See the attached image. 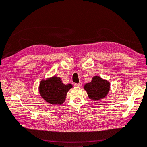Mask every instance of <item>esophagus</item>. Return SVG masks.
<instances>
[{
    "label": "esophagus",
    "mask_w": 147,
    "mask_h": 147,
    "mask_svg": "<svg viewBox=\"0 0 147 147\" xmlns=\"http://www.w3.org/2000/svg\"><path fill=\"white\" fill-rule=\"evenodd\" d=\"M81 85H82V83H81V82L79 83H75V86H78V87H80V86H81Z\"/></svg>",
    "instance_id": "1"
}]
</instances>
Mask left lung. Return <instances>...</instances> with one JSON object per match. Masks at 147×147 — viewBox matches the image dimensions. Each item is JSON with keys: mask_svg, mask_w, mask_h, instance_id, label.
<instances>
[{"mask_svg": "<svg viewBox=\"0 0 147 147\" xmlns=\"http://www.w3.org/2000/svg\"><path fill=\"white\" fill-rule=\"evenodd\" d=\"M84 88L91 100H98L106 96L109 91L110 83L100 77L95 76L90 83L86 84Z\"/></svg>", "mask_w": 147, "mask_h": 147, "instance_id": "obj_1", "label": "left lung"}]
</instances>
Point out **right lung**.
<instances>
[{
    "label": "right lung",
    "instance_id": "add662e5",
    "mask_svg": "<svg viewBox=\"0 0 147 147\" xmlns=\"http://www.w3.org/2000/svg\"><path fill=\"white\" fill-rule=\"evenodd\" d=\"M71 87V84L64 85L61 79L55 76L41 81L39 90L42 97L47 102L61 105L66 100L67 92Z\"/></svg>",
    "mask_w": 147,
    "mask_h": 147
}]
</instances>
